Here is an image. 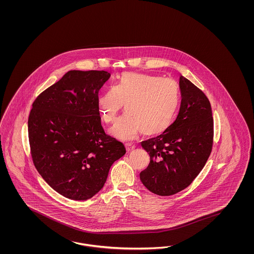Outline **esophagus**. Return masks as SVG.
Returning a JSON list of instances; mask_svg holds the SVG:
<instances>
[{
	"label": "esophagus",
	"instance_id": "1",
	"mask_svg": "<svg viewBox=\"0 0 254 254\" xmlns=\"http://www.w3.org/2000/svg\"><path fill=\"white\" fill-rule=\"evenodd\" d=\"M126 149H127V153H131V152H133L134 150H135V146L134 145H132L130 143H126Z\"/></svg>",
	"mask_w": 254,
	"mask_h": 254
}]
</instances>
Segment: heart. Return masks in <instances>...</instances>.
I'll return each instance as SVG.
<instances>
[{"label":"heart","mask_w":254,"mask_h":254,"mask_svg":"<svg viewBox=\"0 0 254 254\" xmlns=\"http://www.w3.org/2000/svg\"><path fill=\"white\" fill-rule=\"evenodd\" d=\"M180 100V88L174 80L128 72L100 95L98 107L103 121L111 124L115 122L124 104L127 113L116 120L110 134L129 141L140 132L145 136H157L168 130Z\"/></svg>","instance_id":"heart-1"}]
</instances>
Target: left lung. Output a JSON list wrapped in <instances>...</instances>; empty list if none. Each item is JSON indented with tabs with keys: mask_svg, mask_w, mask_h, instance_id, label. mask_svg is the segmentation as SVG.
Returning a JSON list of instances; mask_svg holds the SVG:
<instances>
[{
	"mask_svg": "<svg viewBox=\"0 0 254 254\" xmlns=\"http://www.w3.org/2000/svg\"><path fill=\"white\" fill-rule=\"evenodd\" d=\"M181 105L175 121L156 138L141 142L150 164L139 179L149 191L167 196L191 185L212 148L213 118L208 98L181 75Z\"/></svg>",
	"mask_w": 254,
	"mask_h": 254,
	"instance_id": "left-lung-1",
	"label": "left lung"
}]
</instances>
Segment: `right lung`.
Masks as SVG:
<instances>
[{
	"instance_id": "obj_1",
	"label": "right lung",
	"mask_w": 254,
	"mask_h": 254,
	"mask_svg": "<svg viewBox=\"0 0 254 254\" xmlns=\"http://www.w3.org/2000/svg\"><path fill=\"white\" fill-rule=\"evenodd\" d=\"M110 77L105 70H69L32 104L28 131L34 166L69 199L100 192L111 166L126 154L100 123L99 91Z\"/></svg>"
}]
</instances>
